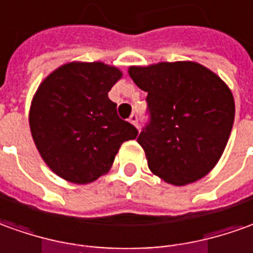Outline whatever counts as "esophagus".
Wrapping results in <instances>:
<instances>
[{
    "mask_svg": "<svg viewBox=\"0 0 253 253\" xmlns=\"http://www.w3.org/2000/svg\"><path fill=\"white\" fill-rule=\"evenodd\" d=\"M128 122H130L131 125H134V126H137V123H138V115H137V113H131Z\"/></svg>",
    "mask_w": 253,
    "mask_h": 253,
    "instance_id": "34e87169",
    "label": "esophagus"
}]
</instances>
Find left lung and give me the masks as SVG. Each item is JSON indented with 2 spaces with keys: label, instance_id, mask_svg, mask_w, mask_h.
<instances>
[{
  "label": "left lung",
  "instance_id": "left-lung-1",
  "mask_svg": "<svg viewBox=\"0 0 253 253\" xmlns=\"http://www.w3.org/2000/svg\"><path fill=\"white\" fill-rule=\"evenodd\" d=\"M148 92L149 122L138 135L149 170L173 185L205 177L227 145L235 115L227 84L197 62L130 66Z\"/></svg>",
  "mask_w": 253,
  "mask_h": 253
}]
</instances>
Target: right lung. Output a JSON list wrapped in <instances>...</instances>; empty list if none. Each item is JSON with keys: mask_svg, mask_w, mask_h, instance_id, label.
Segmentation results:
<instances>
[{"mask_svg": "<svg viewBox=\"0 0 253 253\" xmlns=\"http://www.w3.org/2000/svg\"><path fill=\"white\" fill-rule=\"evenodd\" d=\"M122 72L102 62H70L48 75L33 97L29 125L48 168L63 180L88 184L108 173L137 128L108 98Z\"/></svg>", "mask_w": 253, "mask_h": 253, "instance_id": "1", "label": "right lung"}]
</instances>
